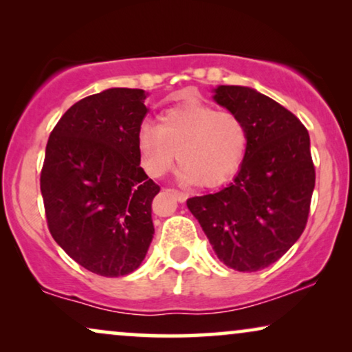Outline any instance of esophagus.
<instances>
[{
  "instance_id": "obj_1",
  "label": "esophagus",
  "mask_w": 352,
  "mask_h": 352,
  "mask_svg": "<svg viewBox=\"0 0 352 352\" xmlns=\"http://www.w3.org/2000/svg\"><path fill=\"white\" fill-rule=\"evenodd\" d=\"M168 190H170L171 194L176 197L177 201H186L187 197H189V194H187V192H184V190H177V189H168Z\"/></svg>"
}]
</instances>
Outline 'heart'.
<instances>
[{
  "label": "heart",
  "instance_id": "heart-1",
  "mask_svg": "<svg viewBox=\"0 0 352 352\" xmlns=\"http://www.w3.org/2000/svg\"><path fill=\"white\" fill-rule=\"evenodd\" d=\"M248 144L243 118L200 102L175 105L158 115L157 126L142 124L138 151L147 175L160 177L175 165L181 177L204 187L223 184L242 165Z\"/></svg>",
  "mask_w": 352,
  "mask_h": 352
}]
</instances>
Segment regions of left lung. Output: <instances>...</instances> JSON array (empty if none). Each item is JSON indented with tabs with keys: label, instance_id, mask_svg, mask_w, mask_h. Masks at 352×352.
I'll return each mask as SVG.
<instances>
[{
	"label": "left lung",
	"instance_id": "obj_1",
	"mask_svg": "<svg viewBox=\"0 0 352 352\" xmlns=\"http://www.w3.org/2000/svg\"><path fill=\"white\" fill-rule=\"evenodd\" d=\"M214 100L243 118L247 152L234 182L187 206L226 266L256 272L280 259L306 228L316 186L309 133L252 88L219 86Z\"/></svg>",
	"mask_w": 352,
	"mask_h": 352
}]
</instances>
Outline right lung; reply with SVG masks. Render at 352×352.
<instances>
[{"instance_id":"add662e5","label":"right lung","mask_w":352,"mask_h":352,"mask_svg":"<svg viewBox=\"0 0 352 352\" xmlns=\"http://www.w3.org/2000/svg\"><path fill=\"white\" fill-rule=\"evenodd\" d=\"M144 89L110 88L62 115L47 139L40 187L47 228L80 266L104 277L136 271L153 237L160 186L139 163Z\"/></svg>"}]
</instances>
